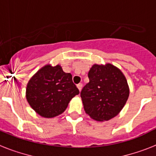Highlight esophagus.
Listing matches in <instances>:
<instances>
[{
	"label": "esophagus",
	"instance_id": "obj_1",
	"mask_svg": "<svg viewBox=\"0 0 156 156\" xmlns=\"http://www.w3.org/2000/svg\"><path fill=\"white\" fill-rule=\"evenodd\" d=\"M77 87H78V88L79 91L82 90V83H78V84L77 85Z\"/></svg>",
	"mask_w": 156,
	"mask_h": 156
}]
</instances>
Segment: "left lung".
Returning a JSON list of instances; mask_svg holds the SVG:
<instances>
[{
	"instance_id": "1",
	"label": "left lung",
	"mask_w": 156,
	"mask_h": 156,
	"mask_svg": "<svg viewBox=\"0 0 156 156\" xmlns=\"http://www.w3.org/2000/svg\"><path fill=\"white\" fill-rule=\"evenodd\" d=\"M88 78L90 82L81 91L86 113L100 122L115 117L126 104L130 93L124 74L110 63L94 64Z\"/></svg>"
}]
</instances>
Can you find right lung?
Masks as SVG:
<instances>
[{
	"label": "right lung",
	"instance_id": "1",
	"mask_svg": "<svg viewBox=\"0 0 156 156\" xmlns=\"http://www.w3.org/2000/svg\"><path fill=\"white\" fill-rule=\"evenodd\" d=\"M79 94L72 75L62 66L46 65L30 78L26 87V99L39 115L54 118L63 113L69 101Z\"/></svg>",
	"mask_w": 156,
	"mask_h": 156
}]
</instances>
